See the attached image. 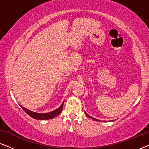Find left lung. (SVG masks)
I'll return each instance as SVG.
<instances>
[{
	"mask_svg": "<svg viewBox=\"0 0 149 149\" xmlns=\"http://www.w3.org/2000/svg\"><path fill=\"white\" fill-rule=\"evenodd\" d=\"M86 115H87V117H89V118H90V119H93V120H95V121H98V120H97V119H95V118H93V117H91V116H89V115H87V113H86Z\"/></svg>",
	"mask_w": 149,
	"mask_h": 149,
	"instance_id": "8db88e82",
	"label": "left lung"
}]
</instances>
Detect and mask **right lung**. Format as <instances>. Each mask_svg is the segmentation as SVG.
<instances>
[{
  "label": "right lung",
  "instance_id": "obj_1",
  "mask_svg": "<svg viewBox=\"0 0 149 149\" xmlns=\"http://www.w3.org/2000/svg\"><path fill=\"white\" fill-rule=\"evenodd\" d=\"M64 102H63L62 105H61L58 109H57L55 110V111H52L48 113H42V114L36 113H34V112L30 111V110L25 109V108L22 107V106L21 107L28 115H30V117L34 118V119H39V120H47V119H52V118H54L55 117H56L57 115H58L61 112H62V109H63V105H64Z\"/></svg>",
  "mask_w": 149,
  "mask_h": 149
}]
</instances>
